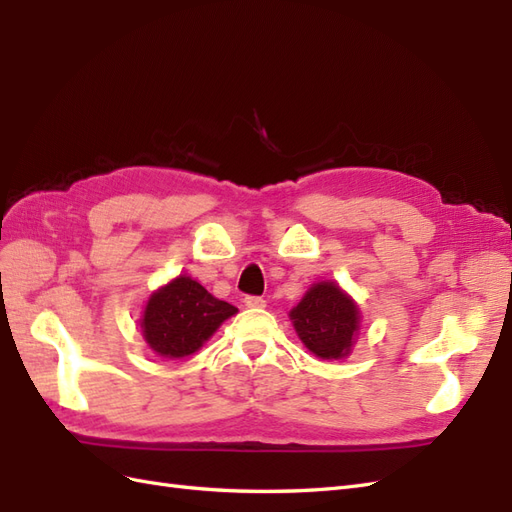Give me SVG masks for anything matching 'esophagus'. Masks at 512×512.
<instances>
[{"label": "esophagus", "mask_w": 512, "mask_h": 512, "mask_svg": "<svg viewBox=\"0 0 512 512\" xmlns=\"http://www.w3.org/2000/svg\"><path fill=\"white\" fill-rule=\"evenodd\" d=\"M245 307H254V309H258V307H265L267 305V301L262 299V297H245Z\"/></svg>", "instance_id": "1"}]
</instances>
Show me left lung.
<instances>
[{"mask_svg":"<svg viewBox=\"0 0 512 512\" xmlns=\"http://www.w3.org/2000/svg\"><path fill=\"white\" fill-rule=\"evenodd\" d=\"M288 316L303 346L322 361L346 359L361 331L359 305L333 280L309 286Z\"/></svg>","mask_w":512,"mask_h":512,"instance_id":"obj_1","label":"left lung"}]
</instances>
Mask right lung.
I'll list each match as a JSON object with an SVG mask.
<instances>
[{"label":"right lung","mask_w":512,"mask_h":512,"mask_svg":"<svg viewBox=\"0 0 512 512\" xmlns=\"http://www.w3.org/2000/svg\"><path fill=\"white\" fill-rule=\"evenodd\" d=\"M239 309L215 299L190 275L153 290L141 318V331L147 346L164 359H183L207 344L222 322Z\"/></svg>","instance_id":"right-lung-1"}]
</instances>
